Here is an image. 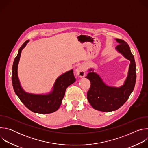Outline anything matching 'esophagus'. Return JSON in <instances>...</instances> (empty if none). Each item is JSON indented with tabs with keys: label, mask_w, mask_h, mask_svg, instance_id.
I'll return each instance as SVG.
<instances>
[{
	"label": "esophagus",
	"mask_w": 148,
	"mask_h": 148,
	"mask_svg": "<svg viewBox=\"0 0 148 148\" xmlns=\"http://www.w3.org/2000/svg\"><path fill=\"white\" fill-rule=\"evenodd\" d=\"M86 68L84 66H80L78 67L76 69V73L79 77H83L85 75Z\"/></svg>",
	"instance_id": "34e87169"
}]
</instances>
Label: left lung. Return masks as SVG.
I'll return each mask as SVG.
<instances>
[{"label": "left lung", "instance_id": "1", "mask_svg": "<svg viewBox=\"0 0 148 148\" xmlns=\"http://www.w3.org/2000/svg\"><path fill=\"white\" fill-rule=\"evenodd\" d=\"M115 40L119 43L116 50L131 62L128 76L123 86L114 87L106 85L98 74L92 71V69H89L90 72L86 77L91 82L87 95L88 102L94 109L103 112L115 111L122 107L133 91L136 82V64L130 46L124 40Z\"/></svg>", "mask_w": 148, "mask_h": 148}]
</instances>
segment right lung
Segmentation results:
<instances>
[{
	"instance_id": "obj_1",
	"label": "right lung",
	"mask_w": 148,
	"mask_h": 148,
	"mask_svg": "<svg viewBox=\"0 0 148 148\" xmlns=\"http://www.w3.org/2000/svg\"><path fill=\"white\" fill-rule=\"evenodd\" d=\"M29 40L26 41L18 50L12 67V81L16 94L25 106L35 113L47 114L58 110L65 95L67 88L75 81L73 70H71L58 77L56 80L53 90L47 94L27 93L20 86L17 75L18 64L21 53Z\"/></svg>"
}]
</instances>
